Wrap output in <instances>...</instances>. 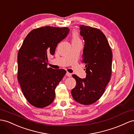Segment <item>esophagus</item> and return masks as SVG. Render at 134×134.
<instances>
[{
    "instance_id": "esophagus-1",
    "label": "esophagus",
    "mask_w": 134,
    "mask_h": 134,
    "mask_svg": "<svg viewBox=\"0 0 134 134\" xmlns=\"http://www.w3.org/2000/svg\"><path fill=\"white\" fill-rule=\"evenodd\" d=\"M66 75L67 76H68V77H71V76H72V75H71V74H70V73H69V72H67V73H66Z\"/></svg>"
}]
</instances>
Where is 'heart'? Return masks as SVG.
Returning a JSON list of instances; mask_svg holds the SVG:
<instances>
[{"mask_svg": "<svg viewBox=\"0 0 134 134\" xmlns=\"http://www.w3.org/2000/svg\"><path fill=\"white\" fill-rule=\"evenodd\" d=\"M72 42H81V40H80L79 34L77 32H74L72 34Z\"/></svg>", "mask_w": 134, "mask_h": 134, "instance_id": "b5f03b06", "label": "heart"}]
</instances>
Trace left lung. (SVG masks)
I'll return each instance as SVG.
<instances>
[{
  "instance_id": "obj_1",
  "label": "left lung",
  "mask_w": 134,
  "mask_h": 134,
  "mask_svg": "<svg viewBox=\"0 0 134 134\" xmlns=\"http://www.w3.org/2000/svg\"><path fill=\"white\" fill-rule=\"evenodd\" d=\"M80 27L85 42L82 62L85 64L86 76L82 79L72 75L76 85L71 94L75 101L89 105L100 99L110 79L112 52L100 30L84 25Z\"/></svg>"
}]
</instances>
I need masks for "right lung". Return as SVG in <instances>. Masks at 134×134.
Segmentation results:
<instances>
[{
	"instance_id": "add662e5",
	"label": "right lung",
	"mask_w": 134,
	"mask_h": 134,
	"mask_svg": "<svg viewBox=\"0 0 134 134\" xmlns=\"http://www.w3.org/2000/svg\"><path fill=\"white\" fill-rule=\"evenodd\" d=\"M69 31L68 27L35 29L27 35L18 51L17 79L27 100L35 107L51 104L56 86L66 73L63 69L48 68V57L54 54L57 44Z\"/></svg>"
}]
</instances>
